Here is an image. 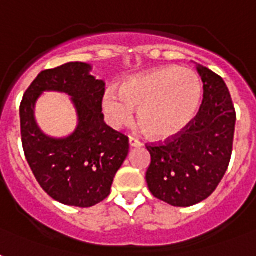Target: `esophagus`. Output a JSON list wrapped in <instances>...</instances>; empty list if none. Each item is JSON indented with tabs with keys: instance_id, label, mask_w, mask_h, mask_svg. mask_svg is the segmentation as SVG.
<instances>
[{
	"instance_id": "1",
	"label": "esophagus",
	"mask_w": 256,
	"mask_h": 256,
	"mask_svg": "<svg viewBox=\"0 0 256 256\" xmlns=\"http://www.w3.org/2000/svg\"><path fill=\"white\" fill-rule=\"evenodd\" d=\"M128 144H130V148H140V146H142V144H140V140H136V138H132V136H130V138H128Z\"/></svg>"
}]
</instances>
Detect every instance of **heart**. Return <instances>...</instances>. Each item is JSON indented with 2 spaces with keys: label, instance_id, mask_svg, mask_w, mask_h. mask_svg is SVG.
Instances as JSON below:
<instances>
[{
  "label": "heart",
  "instance_id": "1",
  "mask_svg": "<svg viewBox=\"0 0 256 256\" xmlns=\"http://www.w3.org/2000/svg\"><path fill=\"white\" fill-rule=\"evenodd\" d=\"M202 100V81L194 72L164 66L128 78L120 92L108 90L102 108L114 128L130 124L138 108V124L144 134L166 140L190 126Z\"/></svg>",
  "mask_w": 256,
  "mask_h": 256
}]
</instances>
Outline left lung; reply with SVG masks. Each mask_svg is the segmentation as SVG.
<instances>
[{"label":"left lung","instance_id":"8db88e82","mask_svg":"<svg viewBox=\"0 0 256 256\" xmlns=\"http://www.w3.org/2000/svg\"><path fill=\"white\" fill-rule=\"evenodd\" d=\"M203 82V102L187 128L162 144L146 146L152 164L148 190L175 207H188L208 198L226 174L235 132L234 104L218 74L196 65Z\"/></svg>","mask_w":256,"mask_h":256}]
</instances>
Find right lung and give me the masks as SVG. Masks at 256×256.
<instances>
[{
    "label": "right lung",
    "instance_id": "obj_1",
    "mask_svg": "<svg viewBox=\"0 0 256 256\" xmlns=\"http://www.w3.org/2000/svg\"><path fill=\"white\" fill-rule=\"evenodd\" d=\"M85 62H69L44 70L22 98V146L40 186L54 200L74 207H92L110 194L116 171L128 154V138L104 124V82L90 74ZM45 91L65 92L78 112L76 130L68 137L46 136L34 110Z\"/></svg>",
    "mask_w": 256,
    "mask_h": 256
}]
</instances>
